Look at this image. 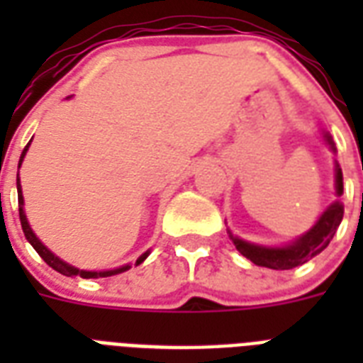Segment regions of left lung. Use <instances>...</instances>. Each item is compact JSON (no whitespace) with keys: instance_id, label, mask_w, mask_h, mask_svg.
I'll return each mask as SVG.
<instances>
[{"instance_id":"left-lung-1","label":"left lung","mask_w":363,"mask_h":363,"mask_svg":"<svg viewBox=\"0 0 363 363\" xmlns=\"http://www.w3.org/2000/svg\"><path fill=\"white\" fill-rule=\"evenodd\" d=\"M324 139L335 152L332 137L324 133ZM335 194L337 196L343 194V173H341L339 165H335ZM341 220H343V205L335 201L322 213V216L309 232L303 233L301 238H298L286 247H262V245H254V242L233 238L232 233H230V238H232L239 252L245 258L250 259L252 264L269 267V269H292V267L305 264L307 259H311L316 254H320L333 239Z\"/></svg>"}]
</instances>
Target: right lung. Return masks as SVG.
I'll use <instances>...</instances> for the list:
<instances>
[{"label": "right lung", "mask_w": 363, "mask_h": 363, "mask_svg": "<svg viewBox=\"0 0 363 363\" xmlns=\"http://www.w3.org/2000/svg\"><path fill=\"white\" fill-rule=\"evenodd\" d=\"M28 147H30V143L26 145V148L22 150V156H20V162H18V167L20 164H22V160H24L26 156V150H28ZM16 190H18V215H20V224H22V232H24L26 239L30 241V245L37 250V254L41 256L45 262H47L50 267H52L54 271H58V273H62V275L65 277H82V279H98V277H111V275H118V273H124V271H128L131 267L130 264L128 265H122V267H118V269H111V271H84V269H77V267H73V265L65 264L64 259H60L58 256H54L50 250H48L45 245H43L39 239H37V235L33 233V230L30 228V224H28V218H26L24 215V198H22V186H20V179L16 177ZM148 252L141 254L139 258H137L135 265L143 264L145 259H147Z\"/></svg>", "instance_id": "add662e5"}]
</instances>
